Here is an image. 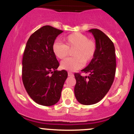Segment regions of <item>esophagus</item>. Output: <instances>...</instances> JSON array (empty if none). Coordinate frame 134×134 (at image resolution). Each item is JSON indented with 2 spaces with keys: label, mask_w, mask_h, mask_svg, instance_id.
<instances>
[{
  "label": "esophagus",
  "mask_w": 134,
  "mask_h": 134,
  "mask_svg": "<svg viewBox=\"0 0 134 134\" xmlns=\"http://www.w3.org/2000/svg\"><path fill=\"white\" fill-rule=\"evenodd\" d=\"M73 75H74L72 73V72H68V76H73Z\"/></svg>",
  "instance_id": "esophagus-1"
}]
</instances>
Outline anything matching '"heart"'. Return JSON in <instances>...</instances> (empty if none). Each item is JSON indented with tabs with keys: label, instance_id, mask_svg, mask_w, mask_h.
<instances>
[{
	"label": "heart",
	"instance_id": "obj_1",
	"mask_svg": "<svg viewBox=\"0 0 134 134\" xmlns=\"http://www.w3.org/2000/svg\"><path fill=\"white\" fill-rule=\"evenodd\" d=\"M63 44L55 42L52 51L57 58H65L71 52L73 57L62 61L61 68L69 71H76L83 66V63L91 62L97 52V43L88 36L80 32H74L63 38Z\"/></svg>",
	"mask_w": 134,
	"mask_h": 134
}]
</instances>
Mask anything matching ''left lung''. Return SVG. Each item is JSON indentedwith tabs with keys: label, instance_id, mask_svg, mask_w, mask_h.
Returning <instances> with one entry per match:
<instances>
[{
	"label": "left lung",
	"instance_id": "left-lung-1",
	"mask_svg": "<svg viewBox=\"0 0 134 134\" xmlns=\"http://www.w3.org/2000/svg\"><path fill=\"white\" fill-rule=\"evenodd\" d=\"M97 43V52L90 64L82 72L75 73L76 83L75 94L77 100L83 105L97 103L104 97L113 83L116 71L115 50L111 40L100 30L91 29Z\"/></svg>",
	"mask_w": 134,
	"mask_h": 134
}]
</instances>
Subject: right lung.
<instances>
[{
  "mask_svg": "<svg viewBox=\"0 0 134 134\" xmlns=\"http://www.w3.org/2000/svg\"><path fill=\"white\" fill-rule=\"evenodd\" d=\"M62 32L51 26H44L31 35L24 51V86L31 98L43 106H52L58 102L68 76L65 70H56L59 63L52 51L55 40Z\"/></svg>",
  "mask_w": 134,
  "mask_h": 134,
  "instance_id": "obj_1",
  "label": "right lung"
}]
</instances>
